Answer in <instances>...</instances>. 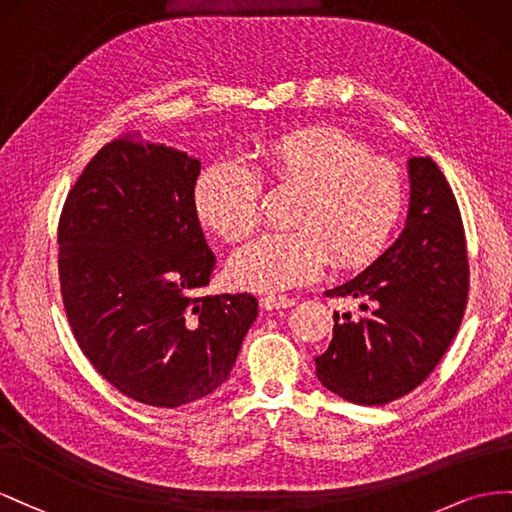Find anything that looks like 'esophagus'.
I'll list each match as a JSON object with an SVG mask.
<instances>
[{"label":"esophagus","mask_w":512,"mask_h":512,"mask_svg":"<svg viewBox=\"0 0 512 512\" xmlns=\"http://www.w3.org/2000/svg\"><path fill=\"white\" fill-rule=\"evenodd\" d=\"M294 304H296V300L287 298V296H264V298H261V306H264L266 311L289 309V306H294Z\"/></svg>","instance_id":"obj_1"}]
</instances>
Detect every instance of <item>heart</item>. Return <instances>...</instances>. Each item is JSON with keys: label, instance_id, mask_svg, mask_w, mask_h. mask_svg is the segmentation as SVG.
<instances>
[{"label": "heart", "instance_id": "b5f03b06", "mask_svg": "<svg viewBox=\"0 0 512 512\" xmlns=\"http://www.w3.org/2000/svg\"><path fill=\"white\" fill-rule=\"evenodd\" d=\"M270 182L298 193L291 233H266L229 259L231 281L264 294L313 281L328 261L369 264L390 242L405 208V180L388 158L371 156L334 128H309L261 148ZM195 210L218 236L238 242L257 227L261 180L236 158L216 160L195 184Z\"/></svg>", "mask_w": 512, "mask_h": 512}]
</instances>
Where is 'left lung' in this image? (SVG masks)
Here are the masks:
<instances>
[{"instance_id":"1","label":"left lung","mask_w":512,"mask_h":512,"mask_svg":"<svg viewBox=\"0 0 512 512\" xmlns=\"http://www.w3.org/2000/svg\"><path fill=\"white\" fill-rule=\"evenodd\" d=\"M407 178L410 210L399 238L354 279L326 291L358 298L360 315L334 313L315 375L358 405L390 403L425 382L455 339L467 302L457 199L429 156L407 160Z\"/></svg>"}]
</instances>
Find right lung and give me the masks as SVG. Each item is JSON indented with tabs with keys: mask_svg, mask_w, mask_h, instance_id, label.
Returning a JSON list of instances; mask_svg holds the SVG:
<instances>
[{
	"mask_svg": "<svg viewBox=\"0 0 512 512\" xmlns=\"http://www.w3.org/2000/svg\"><path fill=\"white\" fill-rule=\"evenodd\" d=\"M201 163L128 133L107 143L64 203L60 285L81 352L126 397L180 407L227 382L251 294L197 296L214 253L195 210Z\"/></svg>",
	"mask_w": 512,
	"mask_h": 512,
	"instance_id": "add662e5",
	"label": "right lung"
}]
</instances>
